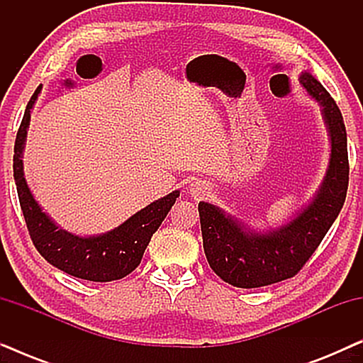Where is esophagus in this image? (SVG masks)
<instances>
[{
	"label": "esophagus",
	"mask_w": 363,
	"mask_h": 363,
	"mask_svg": "<svg viewBox=\"0 0 363 363\" xmlns=\"http://www.w3.org/2000/svg\"><path fill=\"white\" fill-rule=\"evenodd\" d=\"M210 193V188H208V183L203 180H193L190 183V195L195 198V200H201L203 196Z\"/></svg>",
	"instance_id": "1"
}]
</instances>
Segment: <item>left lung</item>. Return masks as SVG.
<instances>
[{"mask_svg":"<svg viewBox=\"0 0 363 363\" xmlns=\"http://www.w3.org/2000/svg\"><path fill=\"white\" fill-rule=\"evenodd\" d=\"M299 82L320 106L330 142L325 177L312 200L284 225L267 230H255L211 203L198 205L203 247L211 269L228 284L242 289L296 276L334 225L347 196L349 155L344 118L330 94L311 72H302Z\"/></svg>","mask_w":363,"mask_h":363,"instance_id":"left-lung-1","label":"left lung"}]
</instances>
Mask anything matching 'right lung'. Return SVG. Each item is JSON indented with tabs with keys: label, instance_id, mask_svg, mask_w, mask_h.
<instances>
[{
	"label": "right lung",
	"instance_id": "add662e5",
	"mask_svg": "<svg viewBox=\"0 0 363 363\" xmlns=\"http://www.w3.org/2000/svg\"><path fill=\"white\" fill-rule=\"evenodd\" d=\"M43 86L36 89L31 101L28 102L16 142H14L13 172L24 220L29 235L44 259L57 269L74 277H81L94 282H108L125 277L140 264L152 235L165 220L168 211L175 205L180 190L158 198L150 205L142 208L135 215L127 218L122 225L113 230L94 236H79L64 230L43 211L29 188L23 167V150L26 145V135L31 111L38 101Z\"/></svg>",
	"mask_w": 363,
	"mask_h": 363
}]
</instances>
